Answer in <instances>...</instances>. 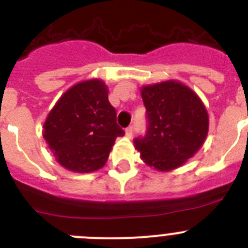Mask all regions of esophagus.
<instances>
[{
    "instance_id": "1",
    "label": "esophagus",
    "mask_w": 248,
    "mask_h": 248,
    "mask_svg": "<svg viewBox=\"0 0 248 248\" xmlns=\"http://www.w3.org/2000/svg\"><path fill=\"white\" fill-rule=\"evenodd\" d=\"M125 135L128 138L133 137V126H128V128L125 129Z\"/></svg>"
}]
</instances>
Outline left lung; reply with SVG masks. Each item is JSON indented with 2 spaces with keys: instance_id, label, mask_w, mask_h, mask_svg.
Returning <instances> with one entry per match:
<instances>
[{
  "instance_id": "8db88e82",
  "label": "left lung",
  "mask_w": 248,
  "mask_h": 248,
  "mask_svg": "<svg viewBox=\"0 0 248 248\" xmlns=\"http://www.w3.org/2000/svg\"><path fill=\"white\" fill-rule=\"evenodd\" d=\"M145 137L134 140L144 163L159 171L183 165L202 146L209 131V115L194 91L176 80L144 85Z\"/></svg>"
}]
</instances>
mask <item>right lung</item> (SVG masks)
Segmentation results:
<instances>
[{
  "mask_svg": "<svg viewBox=\"0 0 248 248\" xmlns=\"http://www.w3.org/2000/svg\"><path fill=\"white\" fill-rule=\"evenodd\" d=\"M124 130L100 79L84 80L68 89L49 111L43 138L63 168L92 172L105 165L114 141Z\"/></svg>",
  "mask_w": 248,
  "mask_h": 248,
  "instance_id": "add662e5",
  "label": "right lung"
}]
</instances>
